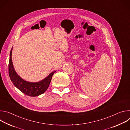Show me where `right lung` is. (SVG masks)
Here are the masks:
<instances>
[{
  "label": "right lung",
  "mask_w": 130,
  "mask_h": 130,
  "mask_svg": "<svg viewBox=\"0 0 130 130\" xmlns=\"http://www.w3.org/2000/svg\"><path fill=\"white\" fill-rule=\"evenodd\" d=\"M12 48L10 54L9 63V75L11 81L15 87L27 96L35 97L39 96L47 89L50 83L52 76L56 71L50 73L46 78L38 82H30L23 80L18 76L13 67L12 60Z\"/></svg>",
  "instance_id": "right-lung-1"
}]
</instances>
